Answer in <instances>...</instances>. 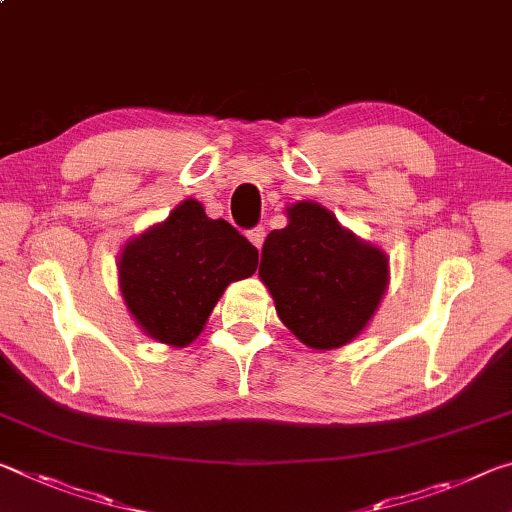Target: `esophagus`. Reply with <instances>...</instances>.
<instances>
[{"mask_svg": "<svg viewBox=\"0 0 512 512\" xmlns=\"http://www.w3.org/2000/svg\"><path fill=\"white\" fill-rule=\"evenodd\" d=\"M264 237H266L264 228H255V230H250V232H248V239H250V244H253L257 250L262 248V244H264Z\"/></svg>", "mask_w": 512, "mask_h": 512, "instance_id": "esophagus-1", "label": "esophagus"}]
</instances>
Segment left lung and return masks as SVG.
Here are the masks:
<instances>
[{"mask_svg":"<svg viewBox=\"0 0 512 512\" xmlns=\"http://www.w3.org/2000/svg\"><path fill=\"white\" fill-rule=\"evenodd\" d=\"M287 221L266 237L259 262L277 316L311 350L352 343L391 282L386 253L316 201L289 205Z\"/></svg>","mask_w":512,"mask_h":512,"instance_id":"8db88e82","label":"left lung"}]
</instances>
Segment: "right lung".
Masks as SVG:
<instances>
[{
    "instance_id": "right-lung-1",
    "label": "right lung",
    "mask_w": 512,
    "mask_h": 512,
    "mask_svg": "<svg viewBox=\"0 0 512 512\" xmlns=\"http://www.w3.org/2000/svg\"><path fill=\"white\" fill-rule=\"evenodd\" d=\"M257 248L228 221L210 219L196 198L128 239L117 259L126 309L149 339L185 348L230 282L257 271Z\"/></svg>"
}]
</instances>
